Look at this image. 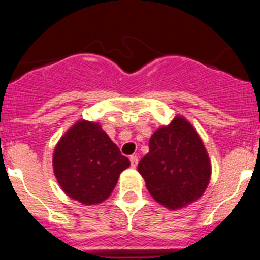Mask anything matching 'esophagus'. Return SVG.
Wrapping results in <instances>:
<instances>
[{
    "label": "esophagus",
    "mask_w": 260,
    "mask_h": 260,
    "mask_svg": "<svg viewBox=\"0 0 260 260\" xmlns=\"http://www.w3.org/2000/svg\"><path fill=\"white\" fill-rule=\"evenodd\" d=\"M129 161H131V166L136 167L138 165V156L137 154H133V156L129 157Z\"/></svg>",
    "instance_id": "obj_1"
}]
</instances>
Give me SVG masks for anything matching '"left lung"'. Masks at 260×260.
Here are the masks:
<instances>
[{
	"instance_id": "obj_1",
	"label": "left lung",
	"mask_w": 260,
	"mask_h": 260,
	"mask_svg": "<svg viewBox=\"0 0 260 260\" xmlns=\"http://www.w3.org/2000/svg\"><path fill=\"white\" fill-rule=\"evenodd\" d=\"M149 151L138 164L152 198L170 210L195 203L208 188L211 162L193 125L176 115L149 138Z\"/></svg>"
}]
</instances>
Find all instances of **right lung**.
<instances>
[{"mask_svg":"<svg viewBox=\"0 0 260 260\" xmlns=\"http://www.w3.org/2000/svg\"><path fill=\"white\" fill-rule=\"evenodd\" d=\"M127 157L98 122L79 119L56 143L52 169L61 190L83 205H96L111 196Z\"/></svg>","mask_w":260,"mask_h":260,"instance_id":"add662e5","label":"right lung"}]
</instances>
